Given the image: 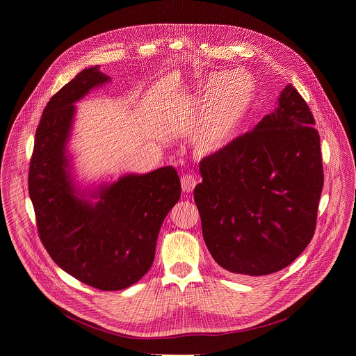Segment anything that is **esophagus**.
I'll list each match as a JSON object with an SVG mask.
<instances>
[{"instance_id":"obj_1","label":"esophagus","mask_w":356,"mask_h":356,"mask_svg":"<svg viewBox=\"0 0 356 356\" xmlns=\"http://www.w3.org/2000/svg\"><path fill=\"white\" fill-rule=\"evenodd\" d=\"M197 177L193 175H184L181 177V188L184 193H191L197 184Z\"/></svg>"}]
</instances>
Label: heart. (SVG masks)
Here are the masks:
<instances>
[{
    "mask_svg": "<svg viewBox=\"0 0 356 356\" xmlns=\"http://www.w3.org/2000/svg\"><path fill=\"white\" fill-rule=\"evenodd\" d=\"M258 95V81L250 72L235 70L209 76L193 97L197 111L188 127V140L201 156L227 150L243 134Z\"/></svg>",
    "mask_w": 356,
    "mask_h": 356,
    "instance_id": "heart-1",
    "label": "heart"
}]
</instances>
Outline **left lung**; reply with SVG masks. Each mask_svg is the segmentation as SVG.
I'll return each mask as SVG.
<instances>
[{"mask_svg":"<svg viewBox=\"0 0 356 356\" xmlns=\"http://www.w3.org/2000/svg\"><path fill=\"white\" fill-rule=\"evenodd\" d=\"M314 125L307 103L287 84L252 132L201 161L194 201L204 242L225 270L270 275L310 243L324 184Z\"/></svg>","mask_w":356,"mask_h":356,"instance_id":"8db88e82","label":"left lung"}]
</instances>
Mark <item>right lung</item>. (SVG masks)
<instances>
[{
    "label": "right lung",
    "mask_w": 356,
    "mask_h": 356,
    "mask_svg": "<svg viewBox=\"0 0 356 356\" xmlns=\"http://www.w3.org/2000/svg\"><path fill=\"white\" fill-rule=\"evenodd\" d=\"M110 81L99 66L87 67L50 98L36 129L29 195L40 241L56 265L91 287L114 291L150 269L181 186L173 166L110 181L77 179L69 149L76 103Z\"/></svg>",
    "instance_id": "add662e5"
}]
</instances>
